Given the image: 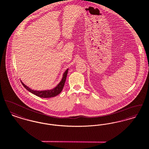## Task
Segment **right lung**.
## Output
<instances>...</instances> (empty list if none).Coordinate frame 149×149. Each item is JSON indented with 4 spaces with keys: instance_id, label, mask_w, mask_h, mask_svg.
<instances>
[{
    "instance_id": "add662e5",
    "label": "right lung",
    "mask_w": 149,
    "mask_h": 149,
    "mask_svg": "<svg viewBox=\"0 0 149 149\" xmlns=\"http://www.w3.org/2000/svg\"><path fill=\"white\" fill-rule=\"evenodd\" d=\"M68 71V69H67L66 71L64 72V73H63V77H62V80L60 81V82L58 84V85H57V86L52 90H43V91L34 90H32L31 88H30L28 86L24 85L22 81H21V83H22V85L24 86V87L26 88V90H27L29 92L31 93L32 94L36 95L37 96L42 97V98H49V97H54L62 92L63 87L64 86L65 80H66Z\"/></svg>"
}]
</instances>
